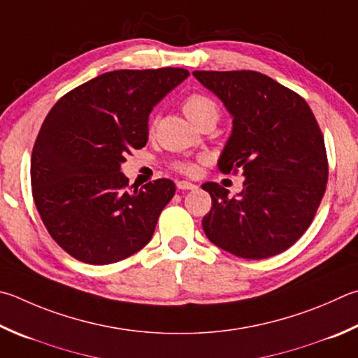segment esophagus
I'll return each mask as SVG.
<instances>
[{"mask_svg":"<svg viewBox=\"0 0 358 358\" xmlns=\"http://www.w3.org/2000/svg\"><path fill=\"white\" fill-rule=\"evenodd\" d=\"M177 187L180 191H194L197 189V185L191 183V181H185V180H180L177 183Z\"/></svg>","mask_w":358,"mask_h":358,"instance_id":"1","label":"esophagus"}]
</instances>
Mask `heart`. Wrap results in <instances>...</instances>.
<instances>
[{
  "mask_svg": "<svg viewBox=\"0 0 358 358\" xmlns=\"http://www.w3.org/2000/svg\"><path fill=\"white\" fill-rule=\"evenodd\" d=\"M183 111L191 122H196L205 115H216L219 117V108L210 96L201 94H191L187 95L183 101ZM180 172L186 175H196L199 172L197 162L192 161H181L177 164Z\"/></svg>",
  "mask_w": 358,
  "mask_h": 358,
  "instance_id": "heart-1",
  "label": "heart"
}]
</instances>
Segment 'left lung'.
Masks as SVG:
<instances>
[{
	"instance_id": "left-lung-1",
	"label": "left lung",
	"mask_w": 358,
	"mask_h": 358,
	"mask_svg": "<svg viewBox=\"0 0 358 358\" xmlns=\"http://www.w3.org/2000/svg\"><path fill=\"white\" fill-rule=\"evenodd\" d=\"M233 117L217 166L241 172L238 197L208 181L211 210L201 220L206 238L247 259L282 253L301 238L326 192L324 136L301 95L252 70L192 71Z\"/></svg>"
}]
</instances>
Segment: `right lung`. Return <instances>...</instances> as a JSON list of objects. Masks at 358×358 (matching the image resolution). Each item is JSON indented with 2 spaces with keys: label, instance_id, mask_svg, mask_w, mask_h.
<instances>
[{
  "label": "right lung",
  "instance_id": "obj_1",
  "mask_svg": "<svg viewBox=\"0 0 358 358\" xmlns=\"http://www.w3.org/2000/svg\"><path fill=\"white\" fill-rule=\"evenodd\" d=\"M187 76L173 67L108 71L61 96L45 117L31 155L32 197L70 257L111 264L150 243L175 185L159 178L128 189L120 164L147 144L153 106Z\"/></svg>",
  "mask_w": 358,
  "mask_h": 358
}]
</instances>
